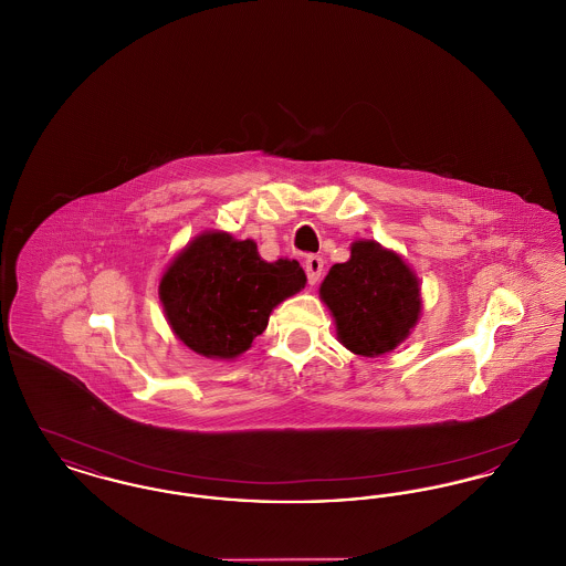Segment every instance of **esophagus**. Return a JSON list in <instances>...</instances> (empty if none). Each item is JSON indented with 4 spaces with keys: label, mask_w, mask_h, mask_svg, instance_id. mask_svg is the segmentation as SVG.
I'll return each mask as SVG.
<instances>
[{
    "label": "esophagus",
    "mask_w": 566,
    "mask_h": 566,
    "mask_svg": "<svg viewBox=\"0 0 566 566\" xmlns=\"http://www.w3.org/2000/svg\"><path fill=\"white\" fill-rule=\"evenodd\" d=\"M305 273H307V282L314 286L318 280H321V273H323L324 261L323 256H316V254H312V256H307L305 259Z\"/></svg>",
    "instance_id": "1"
}]
</instances>
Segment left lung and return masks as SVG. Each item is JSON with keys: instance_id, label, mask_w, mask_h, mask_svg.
<instances>
[{"instance_id": "obj_1", "label": "left lung", "mask_w": 566, "mask_h": 566, "mask_svg": "<svg viewBox=\"0 0 566 566\" xmlns=\"http://www.w3.org/2000/svg\"><path fill=\"white\" fill-rule=\"evenodd\" d=\"M321 298L339 344L369 358L401 346L422 314L418 275L399 252L374 240L352 242L350 259L326 273Z\"/></svg>"}]
</instances>
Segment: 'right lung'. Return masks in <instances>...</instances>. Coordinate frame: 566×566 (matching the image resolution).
<instances>
[{"label":"right lung","instance_id":"obj_1","mask_svg":"<svg viewBox=\"0 0 566 566\" xmlns=\"http://www.w3.org/2000/svg\"><path fill=\"white\" fill-rule=\"evenodd\" d=\"M305 282L296 261L268 263L252 240L203 231L167 265L159 298L167 324L189 350L233 360L268 328L273 307Z\"/></svg>","mask_w":566,"mask_h":566}]
</instances>
